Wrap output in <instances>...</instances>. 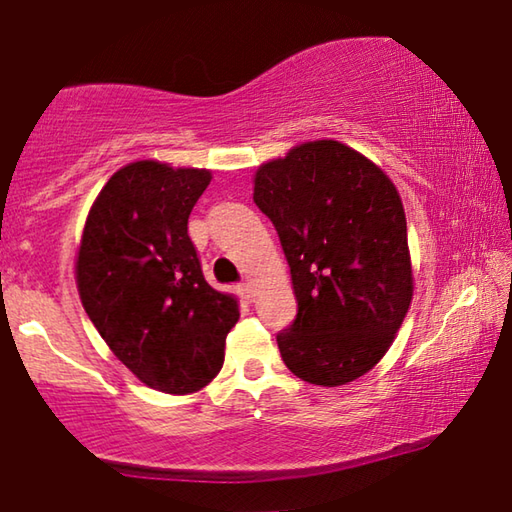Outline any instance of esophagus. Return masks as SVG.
<instances>
[{"label":"esophagus","instance_id":"esophagus-1","mask_svg":"<svg viewBox=\"0 0 512 512\" xmlns=\"http://www.w3.org/2000/svg\"><path fill=\"white\" fill-rule=\"evenodd\" d=\"M237 291H240V296L247 300V303H251V300H254V286H251L249 282L240 284V289H237Z\"/></svg>","mask_w":512,"mask_h":512}]
</instances>
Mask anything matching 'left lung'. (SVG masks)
<instances>
[{"instance_id":"1","label":"left lung","mask_w":512,"mask_h":512,"mask_svg":"<svg viewBox=\"0 0 512 512\" xmlns=\"http://www.w3.org/2000/svg\"><path fill=\"white\" fill-rule=\"evenodd\" d=\"M254 202L277 230L298 300L277 333L286 368L321 387L366 375L412 300L396 186L359 151L319 139L258 167Z\"/></svg>"}]
</instances>
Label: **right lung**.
Masks as SVG:
<instances>
[{
  "label": "right lung",
  "instance_id": "right-lung-1",
  "mask_svg": "<svg viewBox=\"0 0 512 512\" xmlns=\"http://www.w3.org/2000/svg\"><path fill=\"white\" fill-rule=\"evenodd\" d=\"M207 170L139 160L107 181L83 228L76 284L111 352L146 387L193 394L223 366L237 300L207 284L188 216Z\"/></svg>",
  "mask_w": 512,
  "mask_h": 512
}]
</instances>
